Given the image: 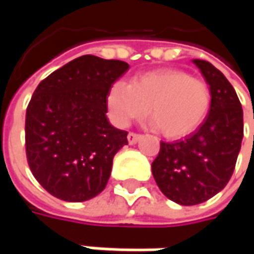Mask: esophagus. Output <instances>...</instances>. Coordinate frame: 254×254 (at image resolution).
I'll list each match as a JSON object with an SVG mask.
<instances>
[{
    "label": "esophagus",
    "mask_w": 254,
    "mask_h": 254,
    "mask_svg": "<svg viewBox=\"0 0 254 254\" xmlns=\"http://www.w3.org/2000/svg\"><path fill=\"white\" fill-rule=\"evenodd\" d=\"M140 134H137V132H128V135H127V140L130 144H135V142L140 140Z\"/></svg>",
    "instance_id": "1"
}]
</instances>
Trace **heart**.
Instances as JSON below:
<instances>
[{"label":"heart","instance_id":"b5f03b06","mask_svg":"<svg viewBox=\"0 0 254 254\" xmlns=\"http://www.w3.org/2000/svg\"><path fill=\"white\" fill-rule=\"evenodd\" d=\"M107 104L113 120L128 126L147 113L167 138L185 137L199 127L210 107L208 83L181 69H157L138 74L131 83L113 84Z\"/></svg>","mask_w":254,"mask_h":254}]
</instances>
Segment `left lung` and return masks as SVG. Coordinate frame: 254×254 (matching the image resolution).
<instances>
[{
    "mask_svg": "<svg viewBox=\"0 0 254 254\" xmlns=\"http://www.w3.org/2000/svg\"><path fill=\"white\" fill-rule=\"evenodd\" d=\"M210 89L209 114L185 140L161 141L151 164L158 188L180 205L210 199L233 174L243 138V110L225 74L206 61L193 59Z\"/></svg>",
    "mask_w": 254,
    "mask_h": 254,
    "instance_id": "8db88e82",
    "label": "left lung"
}]
</instances>
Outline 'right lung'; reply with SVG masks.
<instances>
[{"label": "right lung", "mask_w": 254, "mask_h": 254, "mask_svg": "<svg viewBox=\"0 0 254 254\" xmlns=\"http://www.w3.org/2000/svg\"><path fill=\"white\" fill-rule=\"evenodd\" d=\"M128 67L84 55L35 89L25 117V150L34 177L51 195L83 202L106 188L116 152L128 144V132L106 116L107 96Z\"/></svg>", "instance_id": "obj_1"}]
</instances>
